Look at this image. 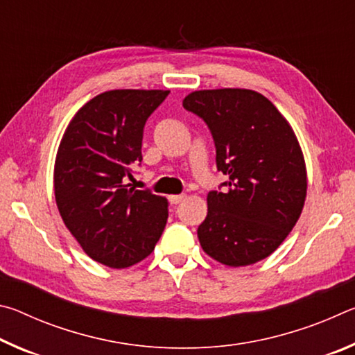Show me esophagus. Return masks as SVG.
<instances>
[{
	"instance_id": "34e87169",
	"label": "esophagus",
	"mask_w": 355,
	"mask_h": 355,
	"mask_svg": "<svg viewBox=\"0 0 355 355\" xmlns=\"http://www.w3.org/2000/svg\"><path fill=\"white\" fill-rule=\"evenodd\" d=\"M186 199L184 194H178V196H169V200L171 203H173V205H178L180 202H183Z\"/></svg>"
}]
</instances>
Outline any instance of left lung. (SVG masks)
<instances>
[{
  "mask_svg": "<svg viewBox=\"0 0 355 355\" xmlns=\"http://www.w3.org/2000/svg\"><path fill=\"white\" fill-rule=\"evenodd\" d=\"M183 106L205 120L216 166L228 177L224 192H208V214L197 228L202 249L232 268L263 260L290 235L307 197V169L291 125L250 89L196 91Z\"/></svg>",
  "mask_w": 355,
  "mask_h": 355,
  "instance_id": "left-lung-1",
  "label": "left lung"
}]
</instances>
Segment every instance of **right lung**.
I'll use <instances>...</instances> for the list:
<instances>
[{
  "label": "right lung",
  "mask_w": 355,
  "mask_h": 355,
  "mask_svg": "<svg viewBox=\"0 0 355 355\" xmlns=\"http://www.w3.org/2000/svg\"><path fill=\"white\" fill-rule=\"evenodd\" d=\"M169 91L117 89L89 100L70 120L55 161V197L65 227L105 266L152 254L167 222L166 197L125 184L142 161L144 125Z\"/></svg>",
  "instance_id": "add662e5"
}]
</instances>
